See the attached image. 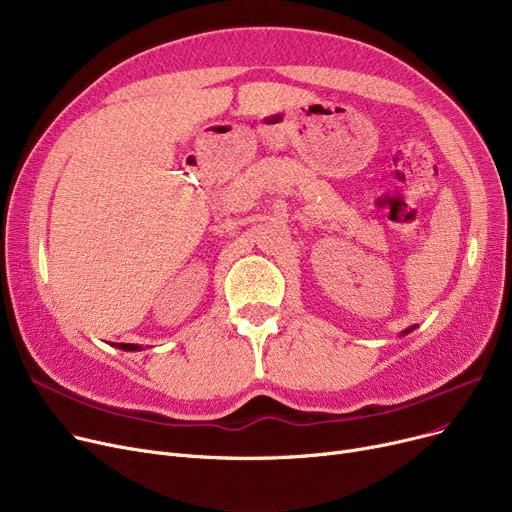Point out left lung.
I'll list each match as a JSON object with an SVG mask.
<instances>
[{
    "instance_id": "8db88e82",
    "label": "left lung",
    "mask_w": 512,
    "mask_h": 512,
    "mask_svg": "<svg viewBox=\"0 0 512 512\" xmlns=\"http://www.w3.org/2000/svg\"><path fill=\"white\" fill-rule=\"evenodd\" d=\"M413 330H415V326H411V328H407V330H405V332H400V334H402V336H407V334H409V332H413Z\"/></svg>"
}]
</instances>
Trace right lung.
<instances>
[{
  "label": "right lung",
  "mask_w": 512,
  "mask_h": 512,
  "mask_svg": "<svg viewBox=\"0 0 512 512\" xmlns=\"http://www.w3.org/2000/svg\"><path fill=\"white\" fill-rule=\"evenodd\" d=\"M114 346H118L120 348V351H141V348L143 346H139V344H124V342H120V344H114Z\"/></svg>",
  "instance_id": "add662e5"
}]
</instances>
